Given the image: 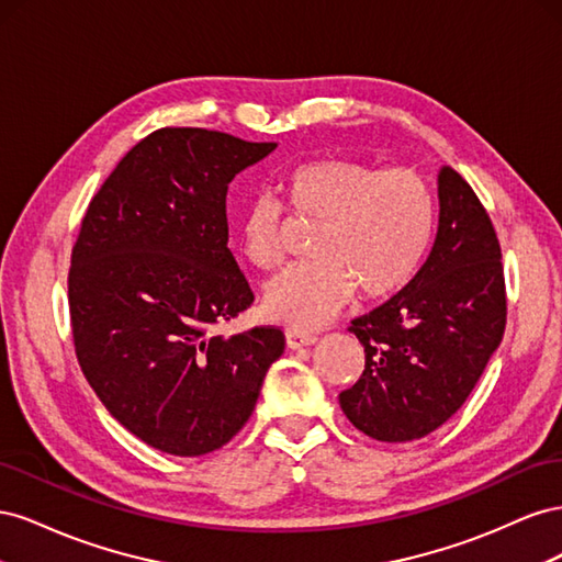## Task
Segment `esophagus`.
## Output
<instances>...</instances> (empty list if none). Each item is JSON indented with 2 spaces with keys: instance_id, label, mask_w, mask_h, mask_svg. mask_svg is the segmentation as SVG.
<instances>
[{
  "instance_id": "obj_1",
  "label": "esophagus",
  "mask_w": 562,
  "mask_h": 562,
  "mask_svg": "<svg viewBox=\"0 0 562 562\" xmlns=\"http://www.w3.org/2000/svg\"><path fill=\"white\" fill-rule=\"evenodd\" d=\"M316 342V337L312 333H297V330H285V345L288 349H302Z\"/></svg>"
}]
</instances>
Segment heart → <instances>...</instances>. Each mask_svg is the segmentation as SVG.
I'll return each instance as SVG.
<instances>
[{
	"label": "heart",
	"instance_id": "obj_1",
	"mask_svg": "<svg viewBox=\"0 0 562 562\" xmlns=\"http://www.w3.org/2000/svg\"><path fill=\"white\" fill-rule=\"evenodd\" d=\"M297 225H316L312 262L283 269L265 285V314L293 328H316L351 293L386 300L415 277L434 241L436 194L411 166L323 157L293 166L279 182ZM288 220L281 201L258 194L239 215V248L258 269L281 265Z\"/></svg>",
	"mask_w": 562,
	"mask_h": 562
}]
</instances>
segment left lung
Returning <instances> with one entry per match:
<instances>
[{
    "instance_id": "1",
    "label": "left lung",
    "mask_w": 562,
    "mask_h": 562,
    "mask_svg": "<svg viewBox=\"0 0 562 562\" xmlns=\"http://www.w3.org/2000/svg\"><path fill=\"white\" fill-rule=\"evenodd\" d=\"M438 232L427 262L378 310L351 321L366 370L339 394L366 436L405 443L464 405L506 328L502 248L492 220L454 168L438 173Z\"/></svg>"
}]
</instances>
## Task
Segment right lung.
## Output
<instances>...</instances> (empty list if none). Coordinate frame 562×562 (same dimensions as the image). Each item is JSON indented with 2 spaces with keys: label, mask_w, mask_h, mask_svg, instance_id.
<instances>
[{
  "label": "right lung",
  "mask_w": 562,
  "mask_h": 562,
  "mask_svg": "<svg viewBox=\"0 0 562 562\" xmlns=\"http://www.w3.org/2000/svg\"><path fill=\"white\" fill-rule=\"evenodd\" d=\"M274 147L159 128L128 149L81 220L67 274L77 361L110 415L161 452L229 443L283 353L277 326L215 333L252 304L227 248V187Z\"/></svg>",
  "instance_id": "1"
}]
</instances>
